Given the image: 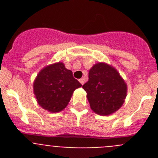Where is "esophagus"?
Instances as JSON below:
<instances>
[{"mask_svg": "<svg viewBox=\"0 0 158 158\" xmlns=\"http://www.w3.org/2000/svg\"><path fill=\"white\" fill-rule=\"evenodd\" d=\"M79 81H80V83L82 85H83L84 83H85V80H84L83 78H81V79H80V80H79Z\"/></svg>", "mask_w": 158, "mask_h": 158, "instance_id": "34e87169", "label": "esophagus"}]
</instances>
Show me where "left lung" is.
<instances>
[{"label": "left lung", "instance_id": "obj_1", "mask_svg": "<svg viewBox=\"0 0 158 158\" xmlns=\"http://www.w3.org/2000/svg\"><path fill=\"white\" fill-rule=\"evenodd\" d=\"M87 93L91 109L100 115H109L122 107L127 86L118 71L107 63L98 62L89 73V81L82 86Z\"/></svg>", "mask_w": 158, "mask_h": 158}]
</instances>
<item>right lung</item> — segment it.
Wrapping results in <instances>:
<instances>
[{"instance_id":"right-lung-1","label":"right lung","mask_w":158,"mask_h":158,"mask_svg":"<svg viewBox=\"0 0 158 158\" xmlns=\"http://www.w3.org/2000/svg\"><path fill=\"white\" fill-rule=\"evenodd\" d=\"M81 85L62 62L44 67L33 84L38 104L50 112H59L69 104L75 89Z\"/></svg>"}]
</instances>
